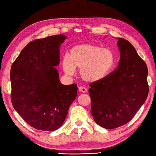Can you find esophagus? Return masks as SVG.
Returning a JSON list of instances; mask_svg holds the SVG:
<instances>
[{"label": "esophagus", "mask_w": 156, "mask_h": 156, "mask_svg": "<svg viewBox=\"0 0 156 156\" xmlns=\"http://www.w3.org/2000/svg\"><path fill=\"white\" fill-rule=\"evenodd\" d=\"M79 90L82 93H86L87 91V89L85 87H79Z\"/></svg>", "instance_id": "1"}]
</instances>
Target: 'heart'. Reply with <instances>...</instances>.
I'll return each instance as SVG.
<instances>
[{"instance_id": "obj_1", "label": "heart", "mask_w": 156, "mask_h": 156, "mask_svg": "<svg viewBox=\"0 0 156 156\" xmlns=\"http://www.w3.org/2000/svg\"><path fill=\"white\" fill-rule=\"evenodd\" d=\"M115 62L116 55L112 49L84 44L72 48L69 55L63 57L62 66L67 75H73L75 69H80L79 74L83 81L96 83L111 73Z\"/></svg>"}]
</instances>
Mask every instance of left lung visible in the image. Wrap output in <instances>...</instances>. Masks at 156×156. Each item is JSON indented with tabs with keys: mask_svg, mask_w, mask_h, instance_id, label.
<instances>
[{
	"mask_svg": "<svg viewBox=\"0 0 156 156\" xmlns=\"http://www.w3.org/2000/svg\"><path fill=\"white\" fill-rule=\"evenodd\" d=\"M118 67L102 80L89 85L90 113L102 128H116L127 124L146 101L149 92L147 68L134 47L119 37Z\"/></svg>",
	"mask_w": 156,
	"mask_h": 156,
	"instance_id": "left-lung-1",
	"label": "left lung"
}]
</instances>
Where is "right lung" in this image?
<instances>
[{
  "label": "right lung",
  "mask_w": 156,
  "mask_h": 156,
  "mask_svg": "<svg viewBox=\"0 0 156 156\" xmlns=\"http://www.w3.org/2000/svg\"><path fill=\"white\" fill-rule=\"evenodd\" d=\"M66 38L59 34L30 41L11 67L13 107L37 130L58 129L77 97V85L62 84L55 67L59 63L60 45Z\"/></svg>",
  "instance_id": "1"
}]
</instances>
